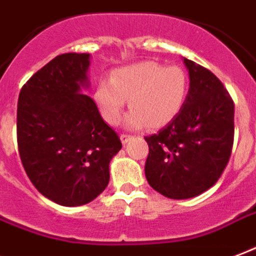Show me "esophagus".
Returning a JSON list of instances; mask_svg holds the SVG:
<instances>
[{"mask_svg":"<svg viewBox=\"0 0 256 256\" xmlns=\"http://www.w3.org/2000/svg\"><path fill=\"white\" fill-rule=\"evenodd\" d=\"M130 138H132V136H130V134H122V136H120L122 144H126V142H128V140H130Z\"/></svg>","mask_w":256,"mask_h":256,"instance_id":"34e87169","label":"esophagus"}]
</instances>
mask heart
<instances>
[{"mask_svg": "<svg viewBox=\"0 0 256 256\" xmlns=\"http://www.w3.org/2000/svg\"><path fill=\"white\" fill-rule=\"evenodd\" d=\"M190 92V78L179 66H166L154 61H142L116 69L110 80H101L94 88L101 116L108 124L120 118L126 98L132 110L124 122L138 130L167 126L183 110Z\"/></svg>", "mask_w": 256, "mask_h": 256, "instance_id": "obj_1", "label": "heart"}]
</instances>
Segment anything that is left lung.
I'll return each instance as SVG.
<instances>
[{
	"label": "left lung",
	"instance_id": "8db88e82",
	"mask_svg": "<svg viewBox=\"0 0 256 256\" xmlns=\"http://www.w3.org/2000/svg\"><path fill=\"white\" fill-rule=\"evenodd\" d=\"M190 92L183 110L146 136V178L170 199H190L211 188L228 163L234 144V101L208 69L183 58Z\"/></svg>",
	"mask_w": 256,
	"mask_h": 256
}]
</instances>
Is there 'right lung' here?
I'll return each instance as SVG.
<instances>
[{"instance_id":"obj_1","label":"right lung","mask_w":256,"mask_h":256,"mask_svg":"<svg viewBox=\"0 0 256 256\" xmlns=\"http://www.w3.org/2000/svg\"><path fill=\"white\" fill-rule=\"evenodd\" d=\"M89 53H64L28 80L17 104V142L28 178L45 198L76 207L110 183L122 142L101 118L89 88Z\"/></svg>"}]
</instances>
